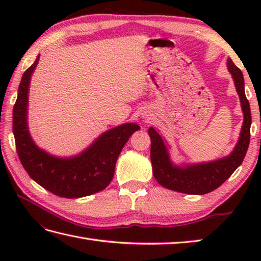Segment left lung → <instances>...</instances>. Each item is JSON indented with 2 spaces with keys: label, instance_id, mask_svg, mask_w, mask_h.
Listing matches in <instances>:
<instances>
[{
  "label": "left lung",
  "instance_id": "1",
  "mask_svg": "<svg viewBox=\"0 0 261 261\" xmlns=\"http://www.w3.org/2000/svg\"><path fill=\"white\" fill-rule=\"evenodd\" d=\"M226 67L233 80L243 113V122L237 145L231 153L222 158L206 163L176 164L170 157L168 142L154 127L150 126L148 134L151 139L152 173L156 180L165 188L192 195H203L222 185L242 164L250 141V105L246 97L245 81L241 70L231 58L226 60Z\"/></svg>",
  "mask_w": 261,
  "mask_h": 261
}]
</instances>
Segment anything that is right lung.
Listing matches in <instances>:
<instances>
[{
  "label": "right lung",
  "instance_id": "right-lung-1",
  "mask_svg": "<svg viewBox=\"0 0 261 261\" xmlns=\"http://www.w3.org/2000/svg\"><path fill=\"white\" fill-rule=\"evenodd\" d=\"M36 62L22 75L13 108V135L20 162L31 178L55 195L79 198L103 191L113 178L119 154L130 136L140 129L127 122L107 130L80 153L59 157L33 141L28 125L29 88Z\"/></svg>",
  "mask_w": 261,
  "mask_h": 261
}]
</instances>
